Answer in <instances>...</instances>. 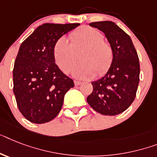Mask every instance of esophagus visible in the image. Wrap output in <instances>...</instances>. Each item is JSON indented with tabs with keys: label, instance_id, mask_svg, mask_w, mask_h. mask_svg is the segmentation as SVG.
<instances>
[{
	"label": "esophagus",
	"instance_id": "34e87169",
	"mask_svg": "<svg viewBox=\"0 0 157 157\" xmlns=\"http://www.w3.org/2000/svg\"><path fill=\"white\" fill-rule=\"evenodd\" d=\"M74 82H75V86H79V85H81V84L82 83V82L79 81H75Z\"/></svg>",
	"mask_w": 157,
	"mask_h": 157
}]
</instances>
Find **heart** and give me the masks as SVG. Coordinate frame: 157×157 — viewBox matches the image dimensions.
I'll list each match as a JSON object with an SVG mask.
<instances>
[{
    "label": "heart",
    "instance_id": "obj_1",
    "mask_svg": "<svg viewBox=\"0 0 157 157\" xmlns=\"http://www.w3.org/2000/svg\"><path fill=\"white\" fill-rule=\"evenodd\" d=\"M70 37L71 43L61 37L53 48L54 61L61 71L69 73L77 59L76 53L82 50V62L74 67L72 75L80 79L91 78L96 73L104 75L113 60V50L110 44L103 40V33L93 27L83 26L72 32Z\"/></svg>",
    "mask_w": 157,
    "mask_h": 157
}]
</instances>
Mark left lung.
I'll return each mask as SVG.
<instances>
[{"mask_svg": "<svg viewBox=\"0 0 157 157\" xmlns=\"http://www.w3.org/2000/svg\"><path fill=\"white\" fill-rule=\"evenodd\" d=\"M89 25L104 33L113 50V60L106 75L91 82L93 91L86 101L102 115L116 116L128 109L136 98L140 82L138 54L129 35L116 23L103 21Z\"/></svg>", "mask_w": 157, "mask_h": 157, "instance_id": "left-lung-1", "label": "left lung"}]
</instances>
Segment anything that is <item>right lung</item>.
<instances>
[{
	"label": "right lung",
	"instance_id": "1",
	"mask_svg": "<svg viewBox=\"0 0 157 157\" xmlns=\"http://www.w3.org/2000/svg\"><path fill=\"white\" fill-rule=\"evenodd\" d=\"M80 24L45 23L23 41L14 63L13 93L17 104L26 120L45 124L62 109L65 94L74 87L73 80L55 63V41Z\"/></svg>",
	"mask_w": 157,
	"mask_h": 157
}]
</instances>
